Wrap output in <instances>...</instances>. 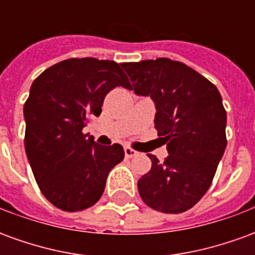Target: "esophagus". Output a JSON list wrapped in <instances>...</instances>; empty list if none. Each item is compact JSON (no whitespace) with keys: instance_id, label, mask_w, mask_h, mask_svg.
<instances>
[{"instance_id":"34e87169","label":"esophagus","mask_w":255,"mask_h":255,"mask_svg":"<svg viewBox=\"0 0 255 255\" xmlns=\"http://www.w3.org/2000/svg\"><path fill=\"white\" fill-rule=\"evenodd\" d=\"M124 153H126V157L127 158H132V157H135V155L138 154V151L136 150L131 149V147H124Z\"/></svg>"}]
</instances>
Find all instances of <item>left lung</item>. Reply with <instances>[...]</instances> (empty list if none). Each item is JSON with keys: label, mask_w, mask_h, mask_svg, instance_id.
I'll use <instances>...</instances> for the list:
<instances>
[{"label": "left lung", "mask_w": 255, "mask_h": 255, "mask_svg": "<svg viewBox=\"0 0 255 255\" xmlns=\"http://www.w3.org/2000/svg\"><path fill=\"white\" fill-rule=\"evenodd\" d=\"M127 89L150 95L155 104L154 127L169 155L153 154L151 169L138 180L143 202L162 213H183L205 195L227 146V112L212 82L169 58L122 64Z\"/></svg>", "instance_id": "left-lung-1"}]
</instances>
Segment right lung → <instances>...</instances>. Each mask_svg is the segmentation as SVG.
Listing matches in <instances>:
<instances>
[{
	"label": "right lung",
	"mask_w": 255,
	"mask_h": 255,
	"mask_svg": "<svg viewBox=\"0 0 255 255\" xmlns=\"http://www.w3.org/2000/svg\"><path fill=\"white\" fill-rule=\"evenodd\" d=\"M117 86H129L122 67L93 57L54 64L31 86L24 104L25 154L38 187L56 208L80 212L93 206L108 173L124 158L122 144L100 146L83 133Z\"/></svg>",
	"instance_id": "1"
}]
</instances>
